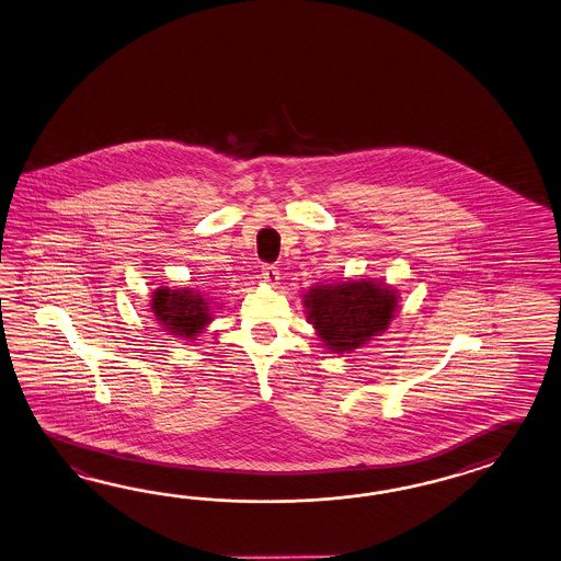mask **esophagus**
Wrapping results in <instances>:
<instances>
[{
	"instance_id": "34e87169",
	"label": "esophagus",
	"mask_w": 561,
	"mask_h": 561,
	"mask_svg": "<svg viewBox=\"0 0 561 561\" xmlns=\"http://www.w3.org/2000/svg\"><path fill=\"white\" fill-rule=\"evenodd\" d=\"M262 278H264V283L266 285H271L274 287L276 283H278V271H276V266H271V264H266V266H262Z\"/></svg>"
}]
</instances>
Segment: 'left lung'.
<instances>
[{
	"label": "left lung",
	"mask_w": 561,
	"mask_h": 561,
	"mask_svg": "<svg viewBox=\"0 0 561 561\" xmlns=\"http://www.w3.org/2000/svg\"><path fill=\"white\" fill-rule=\"evenodd\" d=\"M307 321L331 354H350L388 330L399 290L376 278H345L313 285L302 295Z\"/></svg>",
	"instance_id": "obj_1"
}]
</instances>
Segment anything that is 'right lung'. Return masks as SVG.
<instances>
[{"mask_svg":"<svg viewBox=\"0 0 561 561\" xmlns=\"http://www.w3.org/2000/svg\"><path fill=\"white\" fill-rule=\"evenodd\" d=\"M148 307L160 328L185 344L197 340V335L214 321L217 309L214 299L188 287L154 288Z\"/></svg>","mask_w":561,"mask_h":561,"instance_id":"right-lung-1","label":"right lung"}]
</instances>
